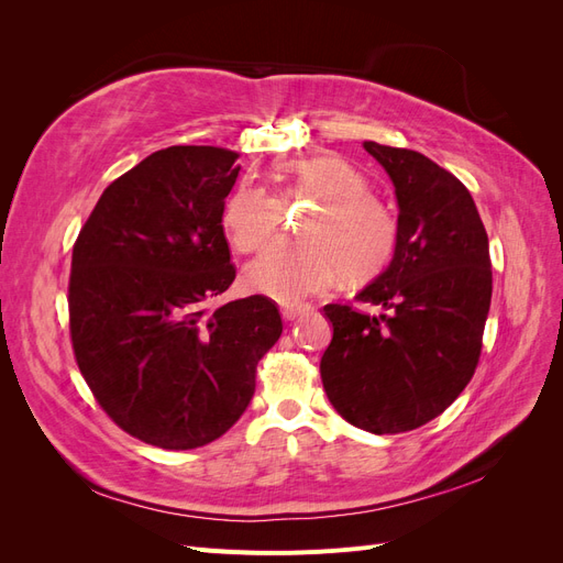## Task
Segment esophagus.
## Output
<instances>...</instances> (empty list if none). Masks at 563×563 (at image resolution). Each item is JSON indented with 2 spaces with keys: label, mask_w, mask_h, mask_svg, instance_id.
I'll return each instance as SVG.
<instances>
[{
  "label": "esophagus",
  "mask_w": 563,
  "mask_h": 563,
  "mask_svg": "<svg viewBox=\"0 0 563 563\" xmlns=\"http://www.w3.org/2000/svg\"><path fill=\"white\" fill-rule=\"evenodd\" d=\"M310 312V305H282V317L284 321H296L302 314Z\"/></svg>",
  "instance_id": "obj_1"
}]
</instances>
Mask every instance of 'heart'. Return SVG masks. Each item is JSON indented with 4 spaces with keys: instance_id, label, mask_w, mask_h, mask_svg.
I'll list each match as a JSON object with an SVG mask.
<instances>
[{
    "instance_id": "heart-1",
    "label": "heart",
    "mask_w": 563,
    "mask_h": 563,
    "mask_svg": "<svg viewBox=\"0 0 563 563\" xmlns=\"http://www.w3.org/2000/svg\"><path fill=\"white\" fill-rule=\"evenodd\" d=\"M300 199L317 201L298 228L302 240L272 246L249 267L246 279L255 291L291 305L321 294L338 272L345 279H364L389 261L397 220L368 195L366 178L350 164L333 157L294 164L282 201ZM282 201L263 187H236L220 216L234 251L251 255L275 240L284 220Z\"/></svg>"
}]
</instances>
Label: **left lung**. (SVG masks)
<instances>
[{
	"instance_id": "obj_1",
	"label": "left lung",
	"mask_w": 563,
	"mask_h": 563,
	"mask_svg": "<svg viewBox=\"0 0 563 563\" xmlns=\"http://www.w3.org/2000/svg\"><path fill=\"white\" fill-rule=\"evenodd\" d=\"M395 185L397 246L389 267L352 302L323 308L333 323L321 383L354 428L399 434L441 416L482 356L493 272L488 236L467 187L416 150L364 143Z\"/></svg>"
}]
</instances>
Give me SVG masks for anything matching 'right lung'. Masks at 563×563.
Segmentation results:
<instances>
[{
  "instance_id": "obj_1",
  "label": "right lung",
  "mask_w": 563,
  "mask_h": 563,
  "mask_svg": "<svg viewBox=\"0 0 563 563\" xmlns=\"http://www.w3.org/2000/svg\"><path fill=\"white\" fill-rule=\"evenodd\" d=\"M236 157L155 152L106 187L73 246L67 310L81 376L117 428L166 451L225 434L282 335L265 296L207 308L236 275L220 225Z\"/></svg>"
}]
</instances>
